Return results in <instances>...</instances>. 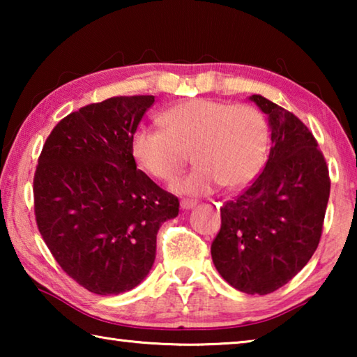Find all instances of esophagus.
I'll return each mask as SVG.
<instances>
[{"label": "esophagus", "instance_id": "1", "mask_svg": "<svg viewBox=\"0 0 357 357\" xmlns=\"http://www.w3.org/2000/svg\"><path fill=\"white\" fill-rule=\"evenodd\" d=\"M197 206V202L195 200H189V198H184V200H181V208L183 209H192Z\"/></svg>", "mask_w": 357, "mask_h": 357}]
</instances>
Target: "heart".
<instances>
[{
	"label": "heart",
	"mask_w": 357,
	"mask_h": 357,
	"mask_svg": "<svg viewBox=\"0 0 357 357\" xmlns=\"http://www.w3.org/2000/svg\"><path fill=\"white\" fill-rule=\"evenodd\" d=\"M164 129L138 128L130 149L138 167L155 179L172 181L192 153L197 167L174 189L202 195L217 184L238 189L264 165L269 124L259 108L213 99H189L160 113Z\"/></svg>",
	"instance_id": "b5f03b06"
}]
</instances>
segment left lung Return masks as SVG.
I'll list each match as a JSON object with an SVG mask.
<instances>
[{
    "label": "left lung",
    "instance_id": "left-lung-1",
    "mask_svg": "<svg viewBox=\"0 0 357 357\" xmlns=\"http://www.w3.org/2000/svg\"><path fill=\"white\" fill-rule=\"evenodd\" d=\"M250 100L269 116L268 162L253 183L220 208L211 244L215 269L247 294H268L309 263L323 233L331 179L312 132L263 96Z\"/></svg>",
    "mask_w": 357,
    "mask_h": 357
}]
</instances>
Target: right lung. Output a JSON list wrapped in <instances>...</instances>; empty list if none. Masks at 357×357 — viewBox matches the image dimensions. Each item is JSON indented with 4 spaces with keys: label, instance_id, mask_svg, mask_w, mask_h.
Here are the masks:
<instances>
[{
    "label": "right lung",
    "instance_id": "add662e5",
    "mask_svg": "<svg viewBox=\"0 0 357 357\" xmlns=\"http://www.w3.org/2000/svg\"><path fill=\"white\" fill-rule=\"evenodd\" d=\"M154 96L82 107L47 137L33 193L39 233L61 269L88 291L135 288L155 258L162 223L179 200L137 170L130 142Z\"/></svg>",
    "mask_w": 357,
    "mask_h": 357
}]
</instances>
